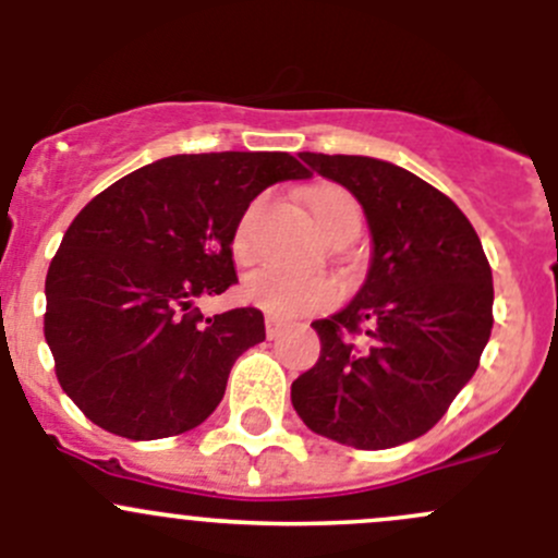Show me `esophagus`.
Masks as SVG:
<instances>
[{
	"instance_id": "esophagus-1",
	"label": "esophagus",
	"mask_w": 558,
	"mask_h": 558,
	"mask_svg": "<svg viewBox=\"0 0 558 558\" xmlns=\"http://www.w3.org/2000/svg\"><path fill=\"white\" fill-rule=\"evenodd\" d=\"M264 326H267V337H269V340H275V337L283 335V329L289 324H286L283 318H278V315H267V318H264Z\"/></svg>"
}]
</instances>
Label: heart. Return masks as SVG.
Masks as SVG:
<instances>
[{
  "instance_id": "heart-1",
  "label": "heart",
  "mask_w": 558,
  "mask_h": 558,
  "mask_svg": "<svg viewBox=\"0 0 558 558\" xmlns=\"http://www.w3.org/2000/svg\"><path fill=\"white\" fill-rule=\"evenodd\" d=\"M307 207H311L315 223L326 238H337L345 229L359 227V205L342 185L320 183L307 191ZM258 202L240 216L234 227V253L247 256L251 253L253 221H256ZM243 296L251 305L272 315H300L307 311L326 307L337 296L335 283L326 275L300 272V269L280 267V264H264L253 269L243 280Z\"/></svg>"
}]
</instances>
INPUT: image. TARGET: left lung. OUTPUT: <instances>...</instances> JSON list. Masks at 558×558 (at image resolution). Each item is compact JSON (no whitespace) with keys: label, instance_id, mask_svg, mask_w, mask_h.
<instances>
[{"label":"left lung","instance_id":"1","mask_svg":"<svg viewBox=\"0 0 558 558\" xmlns=\"http://www.w3.org/2000/svg\"><path fill=\"white\" fill-rule=\"evenodd\" d=\"M300 159L364 207L373 264L351 305L313 320L320 356L291 384V402L342 446H402L475 375L494 326L492 267L464 213L418 174L369 156Z\"/></svg>","mask_w":558,"mask_h":558}]
</instances>
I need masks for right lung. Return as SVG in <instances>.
<instances>
[{
	"label": "right lung",
	"instance_id": "add662e5",
	"mask_svg": "<svg viewBox=\"0 0 558 558\" xmlns=\"http://www.w3.org/2000/svg\"><path fill=\"white\" fill-rule=\"evenodd\" d=\"M311 178L291 154H183L129 172L64 232L45 278L56 378L88 421L129 440L199 426L264 315L205 318L194 302L238 283L234 227L278 180Z\"/></svg>",
	"mask_w": 558,
	"mask_h": 558
}]
</instances>
